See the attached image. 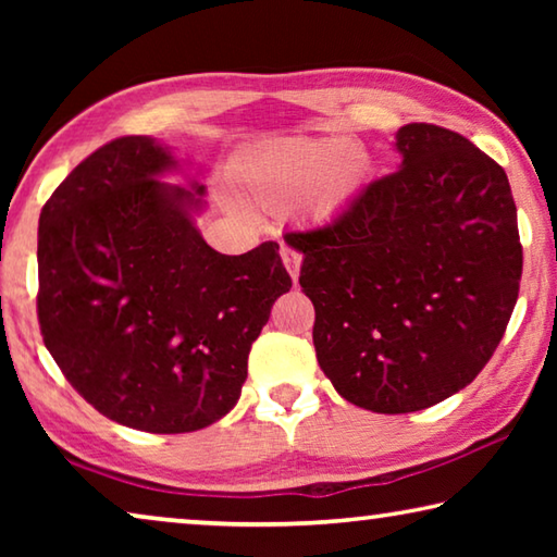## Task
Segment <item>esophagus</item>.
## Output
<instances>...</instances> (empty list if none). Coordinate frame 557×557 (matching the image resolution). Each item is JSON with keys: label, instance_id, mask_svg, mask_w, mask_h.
<instances>
[{"label": "esophagus", "instance_id": "34e87169", "mask_svg": "<svg viewBox=\"0 0 557 557\" xmlns=\"http://www.w3.org/2000/svg\"><path fill=\"white\" fill-rule=\"evenodd\" d=\"M282 262H285V268H287V272H289V277H292V282H295L297 285V280H299V265H301V256L297 250H292V248H282Z\"/></svg>", "mask_w": 557, "mask_h": 557}]
</instances>
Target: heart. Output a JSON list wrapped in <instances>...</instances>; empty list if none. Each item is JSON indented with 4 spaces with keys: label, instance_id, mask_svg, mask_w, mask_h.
Returning a JSON list of instances; mask_svg holds the SVG:
<instances>
[{
    "label": "heart",
    "instance_id": "obj_1",
    "mask_svg": "<svg viewBox=\"0 0 557 557\" xmlns=\"http://www.w3.org/2000/svg\"><path fill=\"white\" fill-rule=\"evenodd\" d=\"M371 174L361 145L332 139H282L265 149L248 178V194L265 211H285L309 194L314 215L334 213Z\"/></svg>",
    "mask_w": 557,
    "mask_h": 557
}]
</instances>
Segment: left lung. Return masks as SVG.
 Instances as JSON below:
<instances>
[{
    "label": "left lung",
    "mask_w": 557,
    "mask_h": 557,
    "mask_svg": "<svg viewBox=\"0 0 557 557\" xmlns=\"http://www.w3.org/2000/svg\"><path fill=\"white\" fill-rule=\"evenodd\" d=\"M400 169L319 231L289 233L314 305L317 361L371 412L425 410L476 379L518 299L523 250L508 176L457 132H395Z\"/></svg>",
    "instance_id": "left-lung-1"
}]
</instances>
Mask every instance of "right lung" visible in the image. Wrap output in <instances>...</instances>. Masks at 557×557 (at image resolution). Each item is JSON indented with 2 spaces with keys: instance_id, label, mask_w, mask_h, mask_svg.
Instances as JSON below:
<instances>
[{
  "instance_id": "add662e5",
  "label": "right lung",
  "mask_w": 557,
  "mask_h": 557,
  "mask_svg": "<svg viewBox=\"0 0 557 557\" xmlns=\"http://www.w3.org/2000/svg\"><path fill=\"white\" fill-rule=\"evenodd\" d=\"M182 171L189 186L169 185ZM199 174V172H196ZM206 186L152 137L112 139L39 219V324L65 379L106 418L178 435L238 403L250 346L292 287L277 243L215 252Z\"/></svg>"
}]
</instances>
